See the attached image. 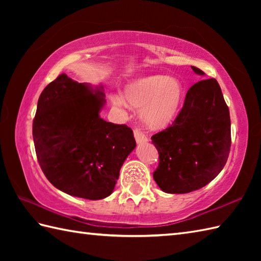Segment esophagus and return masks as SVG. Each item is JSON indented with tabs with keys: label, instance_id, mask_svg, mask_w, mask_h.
Masks as SVG:
<instances>
[{
	"label": "esophagus",
	"instance_id": "esophagus-1",
	"mask_svg": "<svg viewBox=\"0 0 261 261\" xmlns=\"http://www.w3.org/2000/svg\"><path fill=\"white\" fill-rule=\"evenodd\" d=\"M134 135H135L137 143H139V145H141V143H146L149 140L148 137L143 134L142 131H140V129H138V127H136L134 130Z\"/></svg>",
	"mask_w": 261,
	"mask_h": 261
}]
</instances>
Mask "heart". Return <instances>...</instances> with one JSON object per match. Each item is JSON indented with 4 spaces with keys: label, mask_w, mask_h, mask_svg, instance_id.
<instances>
[{
    "label": "heart",
    "mask_w": 261,
    "mask_h": 261,
    "mask_svg": "<svg viewBox=\"0 0 261 261\" xmlns=\"http://www.w3.org/2000/svg\"><path fill=\"white\" fill-rule=\"evenodd\" d=\"M123 95L114 94L112 102L116 107L142 109L141 119L152 130H162L176 118L184 97V88L175 77L152 75L140 77L126 84ZM127 102H125V101Z\"/></svg>",
    "instance_id": "1"
}]
</instances>
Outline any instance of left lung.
Segmentation results:
<instances>
[{
	"instance_id": "left-lung-1",
	"label": "left lung",
	"mask_w": 261,
	"mask_h": 261,
	"mask_svg": "<svg viewBox=\"0 0 261 261\" xmlns=\"http://www.w3.org/2000/svg\"><path fill=\"white\" fill-rule=\"evenodd\" d=\"M192 69L204 75L197 67ZM151 140L159 153L153 179L165 193H190L213 180L231 147L230 112L216 80L194 84L173 124Z\"/></svg>"
}]
</instances>
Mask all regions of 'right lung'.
Listing matches in <instances>:
<instances>
[{
    "label": "right lung",
    "mask_w": 261,
    "mask_h": 261,
    "mask_svg": "<svg viewBox=\"0 0 261 261\" xmlns=\"http://www.w3.org/2000/svg\"><path fill=\"white\" fill-rule=\"evenodd\" d=\"M103 86L59 75L38 99L32 136L39 165L68 195L102 199L112 194L120 169L136 148L125 124L104 121Z\"/></svg>",
    "instance_id": "1"
}]
</instances>
